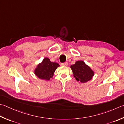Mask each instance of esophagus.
Segmentation results:
<instances>
[{
	"label": "esophagus",
	"instance_id": "34e87169",
	"mask_svg": "<svg viewBox=\"0 0 124 124\" xmlns=\"http://www.w3.org/2000/svg\"><path fill=\"white\" fill-rule=\"evenodd\" d=\"M61 65H62V66H67V65H68V63H67V62L62 63Z\"/></svg>",
	"mask_w": 124,
	"mask_h": 124
}]
</instances>
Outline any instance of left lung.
Returning <instances> with one entry per match:
<instances>
[{"mask_svg": "<svg viewBox=\"0 0 124 124\" xmlns=\"http://www.w3.org/2000/svg\"><path fill=\"white\" fill-rule=\"evenodd\" d=\"M70 68L75 79L81 83H85L90 81L94 75L93 70L82 61H78L75 64L71 65Z\"/></svg>", "mask_w": 124, "mask_h": 124, "instance_id": "left-lung-1", "label": "left lung"}]
</instances>
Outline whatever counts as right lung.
Here are the masks:
<instances>
[{"label":"right lung","mask_w":124,"mask_h":124,"mask_svg":"<svg viewBox=\"0 0 124 124\" xmlns=\"http://www.w3.org/2000/svg\"><path fill=\"white\" fill-rule=\"evenodd\" d=\"M59 66L57 63L51 62L48 58L46 57L38 64L35 70V74L40 79L48 81L52 78L55 70Z\"/></svg>","instance_id":"add662e5"}]
</instances>
